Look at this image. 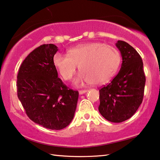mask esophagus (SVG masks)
Returning <instances> with one entry per match:
<instances>
[{
    "mask_svg": "<svg viewBox=\"0 0 160 160\" xmlns=\"http://www.w3.org/2000/svg\"><path fill=\"white\" fill-rule=\"evenodd\" d=\"M87 92H88V90H87V89L80 90V91H79V94H85V93H86Z\"/></svg>",
    "mask_w": 160,
    "mask_h": 160,
    "instance_id": "obj_1",
    "label": "esophagus"
}]
</instances>
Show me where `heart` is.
Segmentation results:
<instances>
[{"label": "heart", "mask_w": 160, "mask_h": 160, "mask_svg": "<svg viewBox=\"0 0 160 160\" xmlns=\"http://www.w3.org/2000/svg\"><path fill=\"white\" fill-rule=\"evenodd\" d=\"M121 62L117 49L101 42H88L69 49L67 55L57 53L53 63L63 80H69L79 67L75 85L85 83L102 84L117 72Z\"/></svg>", "instance_id": "b5f03b06"}]
</instances>
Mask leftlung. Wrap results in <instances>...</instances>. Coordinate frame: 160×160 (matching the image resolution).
<instances>
[{"mask_svg": "<svg viewBox=\"0 0 160 160\" xmlns=\"http://www.w3.org/2000/svg\"><path fill=\"white\" fill-rule=\"evenodd\" d=\"M122 63L118 75L99 89L101 115L111 122H122L136 112L143 101L146 76L140 55L128 43L118 40Z\"/></svg>", "mask_w": 160, "mask_h": 160, "instance_id": "1", "label": "left lung"}]
</instances>
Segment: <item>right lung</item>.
Returning a JSON list of instances; mask_svg holds the SVG:
<instances>
[{"label": "right lung", "instance_id": "obj_1", "mask_svg": "<svg viewBox=\"0 0 160 160\" xmlns=\"http://www.w3.org/2000/svg\"><path fill=\"white\" fill-rule=\"evenodd\" d=\"M58 48L45 44L26 57L17 75V97L26 113L35 123L52 130L71 123L78 95L58 78L53 57Z\"/></svg>", "mask_w": 160, "mask_h": 160}]
</instances>
